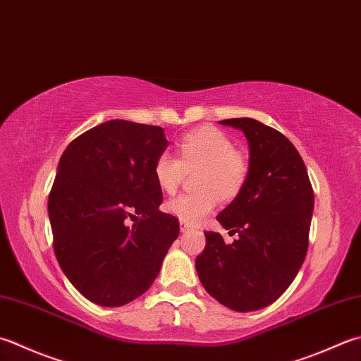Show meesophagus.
<instances>
[{
	"instance_id": "esophagus-1",
	"label": "esophagus",
	"mask_w": 361,
	"mask_h": 361,
	"mask_svg": "<svg viewBox=\"0 0 361 361\" xmlns=\"http://www.w3.org/2000/svg\"><path fill=\"white\" fill-rule=\"evenodd\" d=\"M180 228H181V231H186L190 228V224H188L185 221H180Z\"/></svg>"
}]
</instances>
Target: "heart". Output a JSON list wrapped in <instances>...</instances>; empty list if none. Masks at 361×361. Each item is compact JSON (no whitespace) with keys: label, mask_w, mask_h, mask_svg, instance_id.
<instances>
[{"label":"heart","mask_w":361,"mask_h":361,"mask_svg":"<svg viewBox=\"0 0 361 361\" xmlns=\"http://www.w3.org/2000/svg\"><path fill=\"white\" fill-rule=\"evenodd\" d=\"M195 172L194 192L167 200L164 209L188 224L200 222L219 200H235L250 175V164L224 131L203 126L185 134L178 142V157L162 152L154 159L153 175L167 194L176 192L186 172Z\"/></svg>","instance_id":"1"}]
</instances>
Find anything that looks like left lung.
<instances>
[{
	"mask_svg": "<svg viewBox=\"0 0 361 361\" xmlns=\"http://www.w3.org/2000/svg\"><path fill=\"white\" fill-rule=\"evenodd\" d=\"M222 125L244 131L250 148L247 185L217 221L238 239L225 244L204 231L207 245L195 259L203 288L235 312L271 305L298 275L308 250L314 194L305 162L280 131L253 118Z\"/></svg>",
	"mask_w": 361,
	"mask_h": 361,
	"instance_id": "8db88e82",
	"label": "left lung"
}]
</instances>
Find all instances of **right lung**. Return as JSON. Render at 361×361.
<instances>
[{"instance_id":"add662e5","label":"right lung","mask_w":361,"mask_h":361,"mask_svg":"<svg viewBox=\"0 0 361 361\" xmlns=\"http://www.w3.org/2000/svg\"><path fill=\"white\" fill-rule=\"evenodd\" d=\"M169 145L161 126L109 120L68 144L48 197L54 255L78 291L102 307L144 294L178 238L159 211L154 159Z\"/></svg>"}]
</instances>
